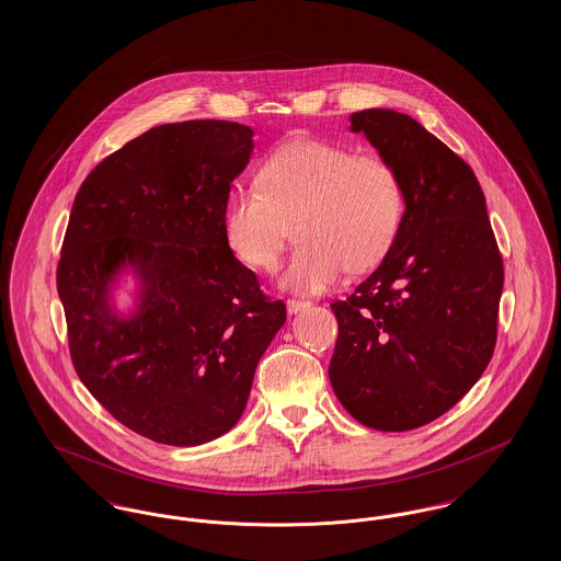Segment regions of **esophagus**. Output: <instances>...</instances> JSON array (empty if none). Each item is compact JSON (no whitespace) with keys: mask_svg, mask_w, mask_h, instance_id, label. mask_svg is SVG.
I'll return each instance as SVG.
<instances>
[{"mask_svg":"<svg viewBox=\"0 0 561 561\" xmlns=\"http://www.w3.org/2000/svg\"><path fill=\"white\" fill-rule=\"evenodd\" d=\"M286 307H288V313H290V316H296V313H300V311L309 309V307H311V302H307V300H296V298H290V300L286 302Z\"/></svg>","mask_w":561,"mask_h":561,"instance_id":"esophagus-1","label":"esophagus"}]
</instances>
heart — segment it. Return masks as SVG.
Returning <instances> with one entry per match:
<instances>
[{
    "label": "heart",
    "mask_w": 561,
    "mask_h": 561,
    "mask_svg": "<svg viewBox=\"0 0 561 561\" xmlns=\"http://www.w3.org/2000/svg\"><path fill=\"white\" fill-rule=\"evenodd\" d=\"M256 183L229 195L225 240L245 267L271 271L294 236L300 243L279 277L286 290L323 293L345 268L376 267L398 238L403 183L385 158L298 138L263 161Z\"/></svg>",
    "instance_id": "1"
}]
</instances>
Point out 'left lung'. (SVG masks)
Instances as JSON below:
<instances>
[{
	"label": "left lung",
	"instance_id": "left-lung-1",
	"mask_svg": "<svg viewBox=\"0 0 561 561\" xmlns=\"http://www.w3.org/2000/svg\"><path fill=\"white\" fill-rule=\"evenodd\" d=\"M348 122L400 172L405 210L378 268L330 305L339 341L328 374L355 421L410 431L448 412L490 364L503 259L480 183L453 149L393 108Z\"/></svg>",
	"mask_w": 561,
	"mask_h": 561
}]
</instances>
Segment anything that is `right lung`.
Wrapping results in <instances>:
<instances>
[{"label": "right lung", "instance_id": "1", "mask_svg": "<svg viewBox=\"0 0 561 561\" xmlns=\"http://www.w3.org/2000/svg\"><path fill=\"white\" fill-rule=\"evenodd\" d=\"M252 136L220 119L151 128L88 174L69 216L56 288L76 373L115 421L168 446L240 421L286 321L222 229ZM124 272L137 279L128 314L112 302Z\"/></svg>", "mask_w": 561, "mask_h": 561}]
</instances>
